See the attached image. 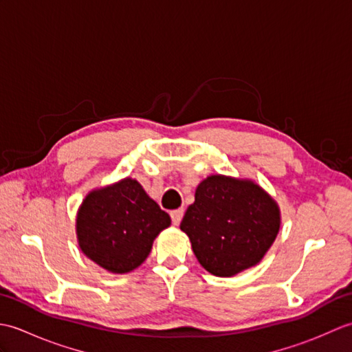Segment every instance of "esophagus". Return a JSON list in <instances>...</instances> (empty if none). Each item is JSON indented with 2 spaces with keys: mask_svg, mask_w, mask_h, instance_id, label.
Here are the masks:
<instances>
[{
  "mask_svg": "<svg viewBox=\"0 0 352 352\" xmlns=\"http://www.w3.org/2000/svg\"><path fill=\"white\" fill-rule=\"evenodd\" d=\"M183 214H184L183 208H178V210H172V212H170L172 223H174V226H178V223H180L182 219H183Z\"/></svg>",
  "mask_w": 352,
  "mask_h": 352,
  "instance_id": "1",
  "label": "esophagus"
}]
</instances>
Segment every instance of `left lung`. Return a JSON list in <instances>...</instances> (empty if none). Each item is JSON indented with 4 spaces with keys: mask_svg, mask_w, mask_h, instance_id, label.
<instances>
[{
    "mask_svg": "<svg viewBox=\"0 0 352 352\" xmlns=\"http://www.w3.org/2000/svg\"><path fill=\"white\" fill-rule=\"evenodd\" d=\"M180 228L206 271L233 276L263 258L280 230V210L248 180L212 175L199 183Z\"/></svg>",
    "mask_w": 352,
    "mask_h": 352,
    "instance_id": "8db88e82",
    "label": "left lung"
}]
</instances>
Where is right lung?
Wrapping results in <instances>:
<instances>
[{"label": "right lung", "instance_id": "right-lung-1", "mask_svg": "<svg viewBox=\"0 0 352 352\" xmlns=\"http://www.w3.org/2000/svg\"><path fill=\"white\" fill-rule=\"evenodd\" d=\"M170 218L131 178L89 193L77 214L81 251L113 274L142 265Z\"/></svg>", "mask_w": 352, "mask_h": 352}]
</instances>
